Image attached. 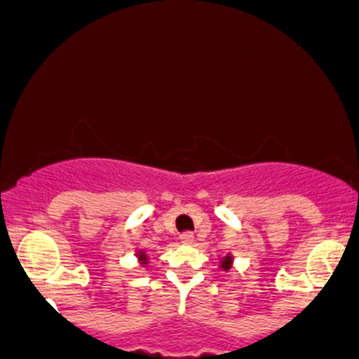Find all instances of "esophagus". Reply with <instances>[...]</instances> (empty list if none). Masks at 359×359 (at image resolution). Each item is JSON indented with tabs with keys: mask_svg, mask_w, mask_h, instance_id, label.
I'll use <instances>...</instances> for the list:
<instances>
[{
	"mask_svg": "<svg viewBox=\"0 0 359 359\" xmlns=\"http://www.w3.org/2000/svg\"><path fill=\"white\" fill-rule=\"evenodd\" d=\"M181 241L183 243H194V233H191V231H184V233H181Z\"/></svg>",
	"mask_w": 359,
	"mask_h": 359,
	"instance_id": "34e87169",
	"label": "esophagus"
}]
</instances>
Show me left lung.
I'll return each mask as SVG.
<instances>
[{"label": "left lung", "instance_id": "1", "mask_svg": "<svg viewBox=\"0 0 359 359\" xmlns=\"http://www.w3.org/2000/svg\"><path fill=\"white\" fill-rule=\"evenodd\" d=\"M229 258H226V260H224V264H222V267H224V269H227V267H229Z\"/></svg>", "mask_w": 359, "mask_h": 359}]
</instances>
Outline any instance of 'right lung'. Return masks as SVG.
<instances>
[{
    "mask_svg": "<svg viewBox=\"0 0 359 359\" xmlns=\"http://www.w3.org/2000/svg\"><path fill=\"white\" fill-rule=\"evenodd\" d=\"M142 258H145V257H144V255H142Z\"/></svg>",
    "mask_w": 359,
    "mask_h": 359,
    "instance_id": "add662e5",
    "label": "right lung"
}]
</instances>
